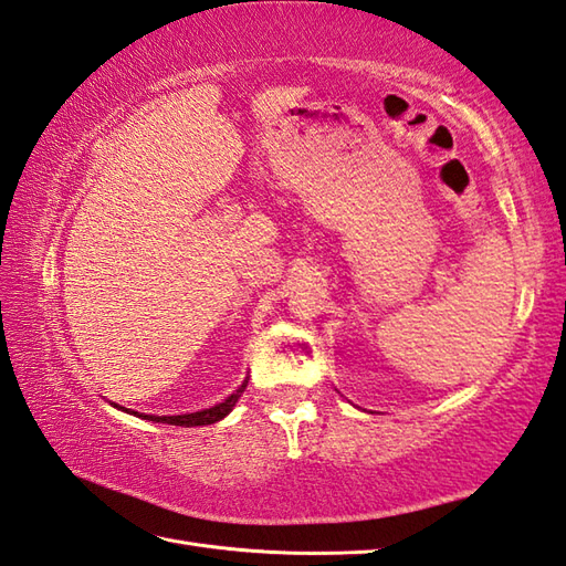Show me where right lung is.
Here are the masks:
<instances>
[{
	"instance_id": "obj_1",
	"label": "right lung",
	"mask_w": 566,
	"mask_h": 566,
	"mask_svg": "<svg viewBox=\"0 0 566 566\" xmlns=\"http://www.w3.org/2000/svg\"><path fill=\"white\" fill-rule=\"evenodd\" d=\"M245 384L248 380H243V386L233 392V396H229L227 400L223 402H219V405H214V407H209V410H200V412H190V415H170V417H166V415H139V412H133V415H137V417H142V419H149V422H161V424H176V427H202V424H214V422H219V419H223L227 417L231 410H233V405L239 402V398H241V392H243V388H245ZM120 410H125V407H120ZM127 412V410H125Z\"/></svg>"
}]
</instances>
